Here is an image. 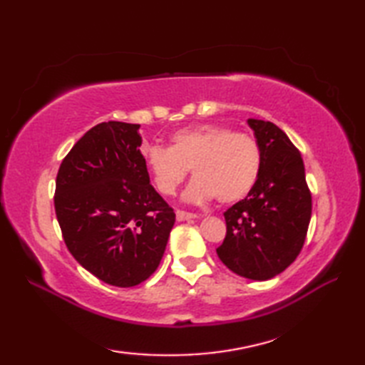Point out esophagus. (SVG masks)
Here are the masks:
<instances>
[{"instance_id": "34e87169", "label": "esophagus", "mask_w": 365, "mask_h": 365, "mask_svg": "<svg viewBox=\"0 0 365 365\" xmlns=\"http://www.w3.org/2000/svg\"><path fill=\"white\" fill-rule=\"evenodd\" d=\"M175 216L178 221H185V220H195L197 218L196 213H191V212H185V210H177Z\"/></svg>"}]
</instances>
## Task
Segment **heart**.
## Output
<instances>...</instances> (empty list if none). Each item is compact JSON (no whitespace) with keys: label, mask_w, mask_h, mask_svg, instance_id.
Masks as SVG:
<instances>
[{"label":"heart","mask_w":365,"mask_h":365,"mask_svg":"<svg viewBox=\"0 0 365 365\" xmlns=\"http://www.w3.org/2000/svg\"><path fill=\"white\" fill-rule=\"evenodd\" d=\"M143 157L155 188L165 196L174 195L191 169L196 178L187 199L192 202L215 196L221 204L238 202L250 195L262 169L257 139L216 123L177 130L170 147L145 145Z\"/></svg>","instance_id":"1"}]
</instances>
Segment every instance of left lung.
Returning <instances> with one entry per match:
<instances>
[{
	"mask_svg": "<svg viewBox=\"0 0 365 365\" xmlns=\"http://www.w3.org/2000/svg\"><path fill=\"white\" fill-rule=\"evenodd\" d=\"M262 150V169L250 195L224 212L226 237L216 250L230 271L267 281L290 267L302 250L312 215L304 163L273 122L247 119Z\"/></svg>",
	"mask_w": 365,
	"mask_h": 365,
	"instance_id": "8db88e82",
	"label": "left lung"
}]
</instances>
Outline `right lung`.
I'll use <instances>...</instances> for the list:
<instances>
[{
	"label": "right lung",
	"instance_id": "1",
	"mask_svg": "<svg viewBox=\"0 0 365 365\" xmlns=\"http://www.w3.org/2000/svg\"><path fill=\"white\" fill-rule=\"evenodd\" d=\"M138 123L102 122L72 147L56 177L54 212L75 260L110 285L158 268L175 213L150 185Z\"/></svg>",
	"mask_w": 365,
	"mask_h": 365
}]
</instances>
